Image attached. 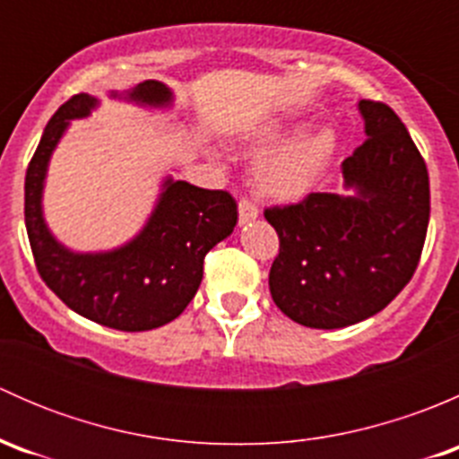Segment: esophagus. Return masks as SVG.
<instances>
[{
  "label": "esophagus",
  "instance_id": "obj_1",
  "mask_svg": "<svg viewBox=\"0 0 459 459\" xmlns=\"http://www.w3.org/2000/svg\"><path fill=\"white\" fill-rule=\"evenodd\" d=\"M238 208H239V224H248V221H253L259 215V208L251 200H247V197L239 200Z\"/></svg>",
  "mask_w": 459,
  "mask_h": 459
}]
</instances>
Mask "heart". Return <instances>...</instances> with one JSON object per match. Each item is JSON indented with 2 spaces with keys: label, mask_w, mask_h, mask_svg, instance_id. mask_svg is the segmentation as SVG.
Returning <instances> with one entry per match:
<instances>
[{
  "label": "heart",
  "mask_w": 459,
  "mask_h": 459,
  "mask_svg": "<svg viewBox=\"0 0 459 459\" xmlns=\"http://www.w3.org/2000/svg\"><path fill=\"white\" fill-rule=\"evenodd\" d=\"M299 128L273 126L262 133L264 143H279L295 135ZM284 142V141H283ZM285 143V142H284ZM337 148L333 128H319L308 135L271 148L257 160L253 169V184L264 197L277 202H295L313 191L324 170L331 164Z\"/></svg>",
  "instance_id": "heart-1"
}]
</instances>
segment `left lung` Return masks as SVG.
<instances>
[{"label":"left lung","mask_w":459,"mask_h":459,"mask_svg":"<svg viewBox=\"0 0 459 459\" xmlns=\"http://www.w3.org/2000/svg\"><path fill=\"white\" fill-rule=\"evenodd\" d=\"M367 140L342 164L355 195L311 193L264 211L280 253L268 273L273 302L308 328L375 316L411 281L430 215L429 170L391 106L362 100Z\"/></svg>","instance_id":"obj_1"}]
</instances>
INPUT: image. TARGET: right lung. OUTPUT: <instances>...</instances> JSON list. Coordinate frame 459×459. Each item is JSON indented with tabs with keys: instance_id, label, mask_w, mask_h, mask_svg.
I'll use <instances>...</instances> for the list:
<instances>
[{
	"instance_id": "add662e5",
	"label": "right lung",
	"mask_w": 459,
	"mask_h": 459,
	"mask_svg": "<svg viewBox=\"0 0 459 459\" xmlns=\"http://www.w3.org/2000/svg\"><path fill=\"white\" fill-rule=\"evenodd\" d=\"M146 106H169L173 92L146 80L128 92ZM95 97L80 92L46 124L26 170L24 217L37 273L50 290L82 317L117 331H151L182 316L195 298L206 253L238 224V202L226 191H208L166 179L142 233L108 253H73L50 235L41 215L48 160L71 119L86 117Z\"/></svg>"
}]
</instances>
